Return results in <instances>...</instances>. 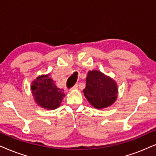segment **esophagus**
Here are the masks:
<instances>
[{"mask_svg":"<svg viewBox=\"0 0 156 156\" xmlns=\"http://www.w3.org/2000/svg\"><path fill=\"white\" fill-rule=\"evenodd\" d=\"M78 87L79 85L78 84H75L74 86H73V87L71 88V90H76V89H78Z\"/></svg>","mask_w":156,"mask_h":156,"instance_id":"obj_1","label":"esophagus"}]
</instances>
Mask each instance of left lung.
I'll return each instance as SVG.
<instances>
[{
  "mask_svg": "<svg viewBox=\"0 0 156 156\" xmlns=\"http://www.w3.org/2000/svg\"><path fill=\"white\" fill-rule=\"evenodd\" d=\"M84 96L96 108H106L116 101L117 85L112 79L99 71H90L86 78Z\"/></svg>",
  "mask_w": 156,
  "mask_h": 156,
  "instance_id": "left-lung-1",
  "label": "left lung"
}]
</instances>
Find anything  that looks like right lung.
<instances>
[{"label":"right lung","mask_w":156,"mask_h":156,"mask_svg":"<svg viewBox=\"0 0 156 156\" xmlns=\"http://www.w3.org/2000/svg\"><path fill=\"white\" fill-rule=\"evenodd\" d=\"M54 82L48 74L37 77L31 86L36 103L40 106L49 110L59 107L65 96L63 90L58 88Z\"/></svg>","instance_id":"right-lung-1"}]
</instances>
